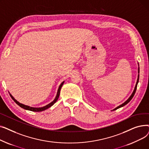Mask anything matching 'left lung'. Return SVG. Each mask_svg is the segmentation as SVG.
<instances>
[{
    "instance_id": "8db88e82",
    "label": "left lung",
    "mask_w": 149,
    "mask_h": 149,
    "mask_svg": "<svg viewBox=\"0 0 149 149\" xmlns=\"http://www.w3.org/2000/svg\"><path fill=\"white\" fill-rule=\"evenodd\" d=\"M139 68H138V73H139ZM138 81H139V75H138V79H137V81H136V86H135V89H134V92H133V93H132V94L131 95V96L129 98V99L127 100V101H125V102L123 103V104H121L120 106H119L118 107H116L115 109H113V111H115V110H116L117 109H118V108H120V107H123V106H125L126 104H127L129 101L132 99V98L134 97V95H135V92H136V88H137V84H138Z\"/></svg>"
}]
</instances>
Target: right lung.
Returning <instances> with one entry per match:
<instances>
[{"instance_id":"obj_1","label":"right lung","mask_w":149,"mask_h":149,"mask_svg":"<svg viewBox=\"0 0 149 149\" xmlns=\"http://www.w3.org/2000/svg\"><path fill=\"white\" fill-rule=\"evenodd\" d=\"M63 83H64V81L63 82V83H61V84L60 85L59 88H58V89L57 96H56V98H55V100H54L53 101H52V102H51V103H49V104L46 105V106H44V107H42L36 108V107H29V106L24 105V104H21V103H20L19 102H18V101H17L16 100H15L14 98L11 94H10V95L11 98L14 101V102H15V103H16L17 104H18L20 107H22V108H23V109H26V110H28V111H33V112H42V111H43L46 110V109H48V108L50 107L51 106H52L57 101V100H58V97H59V95H60V92L61 88V87H62L63 84Z\"/></svg>"}]
</instances>
